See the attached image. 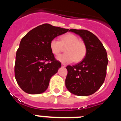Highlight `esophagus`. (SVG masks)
Wrapping results in <instances>:
<instances>
[{"label": "esophagus", "mask_w": 121, "mask_h": 121, "mask_svg": "<svg viewBox=\"0 0 121 121\" xmlns=\"http://www.w3.org/2000/svg\"><path fill=\"white\" fill-rule=\"evenodd\" d=\"M62 67H66V65L64 64H62Z\"/></svg>", "instance_id": "34e87169"}]
</instances>
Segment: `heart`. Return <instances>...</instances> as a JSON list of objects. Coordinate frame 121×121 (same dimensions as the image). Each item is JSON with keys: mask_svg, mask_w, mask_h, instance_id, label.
<instances>
[{"mask_svg": "<svg viewBox=\"0 0 121 121\" xmlns=\"http://www.w3.org/2000/svg\"><path fill=\"white\" fill-rule=\"evenodd\" d=\"M50 48L54 55H59L65 48V54L59 56L57 60L63 63L79 62L86 54V46L76 35L68 33L60 37V40L53 39L50 41Z\"/></svg>", "mask_w": 121, "mask_h": 121, "instance_id": "heart-1", "label": "heart"}]
</instances>
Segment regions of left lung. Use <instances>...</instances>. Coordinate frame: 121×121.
I'll return each mask as SVG.
<instances>
[{"instance_id": "8db88e82", "label": "left lung", "mask_w": 121, "mask_h": 121, "mask_svg": "<svg viewBox=\"0 0 121 121\" xmlns=\"http://www.w3.org/2000/svg\"><path fill=\"white\" fill-rule=\"evenodd\" d=\"M69 31L82 38L86 46V54L80 63L67 67L65 86L74 95L89 96L98 91L104 82L108 62L107 54L101 42L92 33L76 29Z\"/></svg>"}]
</instances>
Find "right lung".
Segmentation results:
<instances>
[{
  "label": "right lung",
  "mask_w": 121,
  "mask_h": 121,
  "mask_svg": "<svg viewBox=\"0 0 121 121\" xmlns=\"http://www.w3.org/2000/svg\"><path fill=\"white\" fill-rule=\"evenodd\" d=\"M69 31L45 23L33 28L23 37L16 52L15 78L26 93H42L50 79L61 67L50 48V41Z\"/></svg>",
  "instance_id": "right-lung-1"
}]
</instances>
